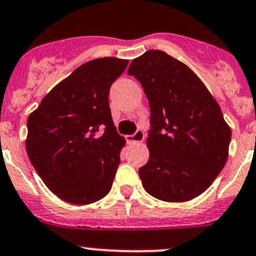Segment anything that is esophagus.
I'll return each mask as SVG.
<instances>
[{"label": "esophagus", "mask_w": 256, "mask_h": 256, "mask_svg": "<svg viewBox=\"0 0 256 256\" xmlns=\"http://www.w3.org/2000/svg\"><path fill=\"white\" fill-rule=\"evenodd\" d=\"M144 137H146L144 132H143L142 130H138L133 136H128L126 140H128V142L130 143H140L144 140Z\"/></svg>", "instance_id": "1"}]
</instances>
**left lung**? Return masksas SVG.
I'll return each mask as SVG.
<instances>
[{
    "mask_svg": "<svg viewBox=\"0 0 256 256\" xmlns=\"http://www.w3.org/2000/svg\"><path fill=\"white\" fill-rule=\"evenodd\" d=\"M128 74L142 84L150 109V160L140 177L167 202L194 198L211 186L228 157L231 130L201 79L162 50H148Z\"/></svg>",
    "mask_w": 256,
    "mask_h": 256,
    "instance_id": "obj_1",
    "label": "left lung"
}]
</instances>
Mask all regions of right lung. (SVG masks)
<instances>
[{"label": "right lung", "mask_w": 256, "mask_h": 256, "mask_svg": "<svg viewBox=\"0 0 256 256\" xmlns=\"http://www.w3.org/2000/svg\"><path fill=\"white\" fill-rule=\"evenodd\" d=\"M128 60H92L56 84L28 116L26 150L51 192L86 205L110 191L124 137L116 133L109 89Z\"/></svg>", "instance_id": "add662e5"}]
</instances>
